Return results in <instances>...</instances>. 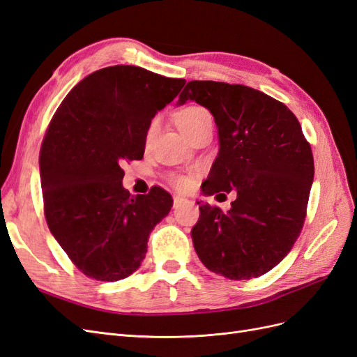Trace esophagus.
<instances>
[{"label": "esophagus", "instance_id": "obj_1", "mask_svg": "<svg viewBox=\"0 0 357 357\" xmlns=\"http://www.w3.org/2000/svg\"><path fill=\"white\" fill-rule=\"evenodd\" d=\"M183 202H186V199L183 198V197H178V195H176L174 197V207H178V205H181Z\"/></svg>", "mask_w": 357, "mask_h": 357}]
</instances>
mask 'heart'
Segmentation results:
<instances>
[{
    "instance_id": "b5f03b06",
    "label": "heart",
    "mask_w": 357,
    "mask_h": 357,
    "mask_svg": "<svg viewBox=\"0 0 357 357\" xmlns=\"http://www.w3.org/2000/svg\"><path fill=\"white\" fill-rule=\"evenodd\" d=\"M211 121V114L204 109V107L199 105H188L185 109H181L176 114V123L178 126L180 131L188 135L192 131H195L197 128H199L202 123ZM156 121H152L146 131V142L149 143L150 139L153 138L156 132ZM172 183L180 189H185L189 186V178L183 177V176H174L172 177Z\"/></svg>"
}]
</instances>
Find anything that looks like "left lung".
I'll list each match as a JSON object with an SVG mask.
<instances>
[{
	"label": "left lung",
	"mask_w": 357,
	"mask_h": 357,
	"mask_svg": "<svg viewBox=\"0 0 357 357\" xmlns=\"http://www.w3.org/2000/svg\"><path fill=\"white\" fill-rule=\"evenodd\" d=\"M188 100L208 109L219 128V156L202 192H236L228 213L199 207L192 229L197 255L226 278L261 277L287 256L304 226L314 178L311 146L283 102L248 86L192 80L178 96L180 104Z\"/></svg>",
	"instance_id": "left-lung-1"
}]
</instances>
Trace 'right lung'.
<instances>
[{"instance_id":"obj_1","label":"right lung","mask_w":357,"mask_h":357,"mask_svg":"<svg viewBox=\"0 0 357 357\" xmlns=\"http://www.w3.org/2000/svg\"><path fill=\"white\" fill-rule=\"evenodd\" d=\"M185 83L142 67H107L75 84L53 114L40 149L45 218L86 277L131 275L150 232L168 215L169 193L153 186L147 195H131L122 186V165L143 159L152 117Z\"/></svg>"}]
</instances>
